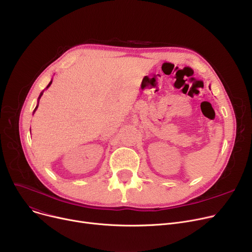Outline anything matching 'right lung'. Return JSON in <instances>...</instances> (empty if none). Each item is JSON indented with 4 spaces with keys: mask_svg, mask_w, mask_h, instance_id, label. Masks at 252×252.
Here are the masks:
<instances>
[{
    "mask_svg": "<svg viewBox=\"0 0 252 252\" xmlns=\"http://www.w3.org/2000/svg\"><path fill=\"white\" fill-rule=\"evenodd\" d=\"M51 84H52V81H51V82H50V83H49V85H48V86H47V89H48V88H49V87H50V86H51ZM43 93H44V91H43V92H42V93H41V94H39V96H38V99H37V100H38V102H39V99H41V97H42V95H43ZM37 107H38V104H37V105H36V107H35V108H34V110H33V113H34V112H35V110H36V109H37Z\"/></svg>",
    "mask_w": 252,
    "mask_h": 252,
    "instance_id": "obj_1",
    "label": "right lung"
}]
</instances>
